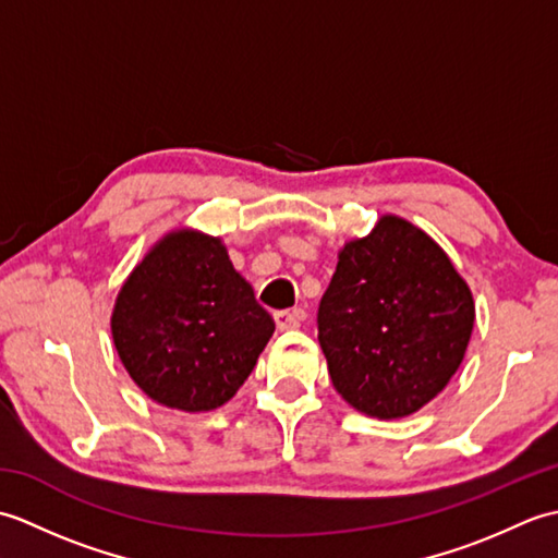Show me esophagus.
<instances>
[{"mask_svg":"<svg viewBox=\"0 0 558 558\" xmlns=\"http://www.w3.org/2000/svg\"><path fill=\"white\" fill-rule=\"evenodd\" d=\"M302 322V312L300 310H282L276 312V324L280 330H292V328H300Z\"/></svg>","mask_w":558,"mask_h":558,"instance_id":"34e87169","label":"esophagus"}]
</instances>
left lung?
<instances>
[{"label": "left lung", "mask_w": 558, "mask_h": 558, "mask_svg": "<svg viewBox=\"0 0 558 558\" xmlns=\"http://www.w3.org/2000/svg\"><path fill=\"white\" fill-rule=\"evenodd\" d=\"M475 302L429 234L384 216L345 244L318 304V342L338 393L378 420L436 398L465 357Z\"/></svg>", "instance_id": "left-lung-1"}]
</instances>
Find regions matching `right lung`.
Wrapping results in <instances>:
<instances>
[{"mask_svg": "<svg viewBox=\"0 0 558 558\" xmlns=\"http://www.w3.org/2000/svg\"><path fill=\"white\" fill-rule=\"evenodd\" d=\"M276 324L232 268L220 240L192 230L165 236L134 268L112 312L129 376L165 408L225 405L252 374Z\"/></svg>", "mask_w": 558, "mask_h": 558, "instance_id": "1", "label": "right lung"}]
</instances>
